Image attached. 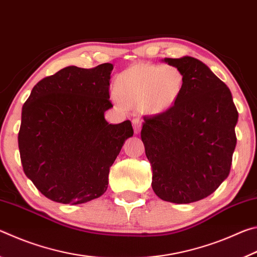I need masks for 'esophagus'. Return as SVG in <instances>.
I'll return each mask as SVG.
<instances>
[{"label": "esophagus", "instance_id": "1", "mask_svg": "<svg viewBox=\"0 0 257 257\" xmlns=\"http://www.w3.org/2000/svg\"><path fill=\"white\" fill-rule=\"evenodd\" d=\"M133 125H134V130L136 134L141 133V129H142V121L139 120L138 118H135L133 120Z\"/></svg>", "mask_w": 257, "mask_h": 257}]
</instances>
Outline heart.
I'll return each instance as SVG.
<instances>
[{
    "label": "heart",
    "mask_w": 257,
    "mask_h": 257,
    "mask_svg": "<svg viewBox=\"0 0 257 257\" xmlns=\"http://www.w3.org/2000/svg\"><path fill=\"white\" fill-rule=\"evenodd\" d=\"M185 78L171 64L139 63L121 72L115 80V93L124 105L143 106L150 113H162L179 99Z\"/></svg>",
    "instance_id": "b5f03b06"
}]
</instances>
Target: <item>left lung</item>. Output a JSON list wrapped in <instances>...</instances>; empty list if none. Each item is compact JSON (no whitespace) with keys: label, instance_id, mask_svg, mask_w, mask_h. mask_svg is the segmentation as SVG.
Returning <instances> with one entry per match:
<instances>
[{"label":"left lung","instance_id":"8db88e82","mask_svg":"<svg viewBox=\"0 0 257 257\" xmlns=\"http://www.w3.org/2000/svg\"><path fill=\"white\" fill-rule=\"evenodd\" d=\"M179 68L185 85L168 111L144 116L142 141L163 201H201L229 176L237 144L238 111L230 89L206 64L191 56L164 59Z\"/></svg>","mask_w":257,"mask_h":257}]
</instances>
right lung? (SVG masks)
<instances>
[{
    "label": "right lung",
    "instance_id": "1",
    "mask_svg": "<svg viewBox=\"0 0 257 257\" xmlns=\"http://www.w3.org/2000/svg\"><path fill=\"white\" fill-rule=\"evenodd\" d=\"M111 63L70 66L38 81L23 106L18 135L24 172L52 201L82 204L105 193L132 122L111 124Z\"/></svg>",
    "mask_w": 257,
    "mask_h": 257
}]
</instances>
